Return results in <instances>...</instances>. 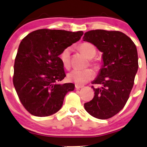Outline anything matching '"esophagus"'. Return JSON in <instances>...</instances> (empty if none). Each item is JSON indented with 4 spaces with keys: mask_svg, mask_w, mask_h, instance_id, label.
<instances>
[{
    "mask_svg": "<svg viewBox=\"0 0 147 147\" xmlns=\"http://www.w3.org/2000/svg\"><path fill=\"white\" fill-rule=\"evenodd\" d=\"M75 87L77 90H79L80 88H82L84 87V86H82V85H78V84H76L75 85Z\"/></svg>",
    "mask_w": 147,
    "mask_h": 147,
    "instance_id": "esophagus-1",
    "label": "esophagus"
}]
</instances>
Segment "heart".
I'll use <instances>...</instances> for the list:
<instances>
[{
	"label": "heart",
	"instance_id": "1",
	"mask_svg": "<svg viewBox=\"0 0 147 147\" xmlns=\"http://www.w3.org/2000/svg\"><path fill=\"white\" fill-rule=\"evenodd\" d=\"M78 49L89 59L93 58L96 54V47L89 42L81 43ZM71 48L67 47L61 51L59 55L60 60L65 68H69L71 65ZM90 64L95 68L99 67V63L95 60H91ZM94 76V74L91 69H74L68 74L67 78L69 81L74 82L76 84L82 85L93 79Z\"/></svg>",
	"mask_w": 147,
	"mask_h": 147
}]
</instances>
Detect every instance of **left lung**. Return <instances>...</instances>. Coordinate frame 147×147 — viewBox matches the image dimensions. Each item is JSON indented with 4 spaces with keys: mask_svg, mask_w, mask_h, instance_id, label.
<instances>
[{
    "mask_svg": "<svg viewBox=\"0 0 147 147\" xmlns=\"http://www.w3.org/2000/svg\"><path fill=\"white\" fill-rule=\"evenodd\" d=\"M84 41L94 44L103 53L104 65L92 84L94 98L84 104L85 110L98 119H108L124 107L133 87L138 67L135 44L118 31L92 30L84 34Z\"/></svg>",
    "mask_w": 147,
    "mask_h": 147,
    "instance_id": "1",
    "label": "left lung"
}]
</instances>
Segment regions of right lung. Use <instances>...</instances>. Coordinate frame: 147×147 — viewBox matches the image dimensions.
<instances>
[{
    "instance_id": "right-lung-1",
    "label": "right lung",
    "mask_w": 147,
    "mask_h": 147,
    "mask_svg": "<svg viewBox=\"0 0 147 147\" xmlns=\"http://www.w3.org/2000/svg\"><path fill=\"white\" fill-rule=\"evenodd\" d=\"M83 31L39 29L24 37L14 64L13 84L21 104L32 115L45 117L59 111L72 83L59 84L65 77L59 55L79 41Z\"/></svg>"
}]
</instances>
